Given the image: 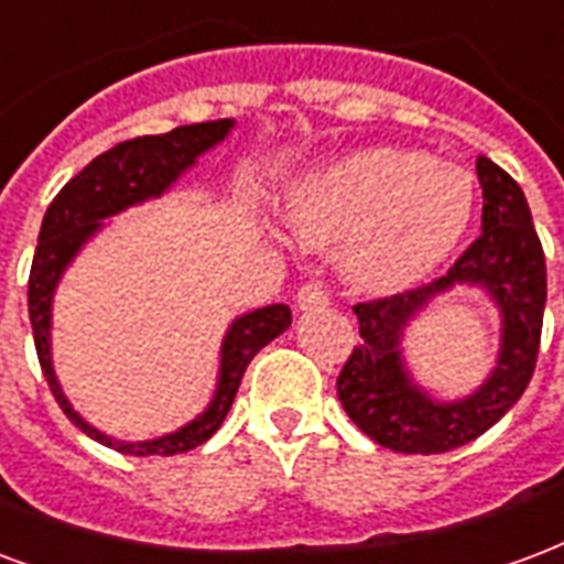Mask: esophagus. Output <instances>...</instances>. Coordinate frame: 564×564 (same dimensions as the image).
<instances>
[{
    "mask_svg": "<svg viewBox=\"0 0 564 564\" xmlns=\"http://www.w3.org/2000/svg\"><path fill=\"white\" fill-rule=\"evenodd\" d=\"M300 312H312V308H321L329 303V294L324 291V285H317V282H308L297 291V297H294Z\"/></svg>",
    "mask_w": 564,
    "mask_h": 564,
    "instance_id": "obj_1",
    "label": "esophagus"
}]
</instances>
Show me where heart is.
I'll return each mask as SVG.
<instances>
[{
    "instance_id": "b5f03b06",
    "label": "heart",
    "mask_w": 564,
    "mask_h": 564,
    "mask_svg": "<svg viewBox=\"0 0 564 564\" xmlns=\"http://www.w3.org/2000/svg\"><path fill=\"white\" fill-rule=\"evenodd\" d=\"M476 184L464 169L404 148H359L315 169L285 198V223L306 247L341 243L350 288L387 297L446 261L467 235Z\"/></svg>"
}]
</instances>
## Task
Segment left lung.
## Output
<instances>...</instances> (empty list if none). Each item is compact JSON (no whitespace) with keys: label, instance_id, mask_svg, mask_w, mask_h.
I'll use <instances>...</instances> for the list:
<instances>
[{"label":"left lung","instance_id":"8db88e82","mask_svg":"<svg viewBox=\"0 0 564 564\" xmlns=\"http://www.w3.org/2000/svg\"><path fill=\"white\" fill-rule=\"evenodd\" d=\"M481 184V235L446 276L395 297L357 303L362 345L341 368L338 401L354 425L392 452L440 455L481 437L514 408L539 359L547 303L544 249L518 181L488 156L476 160ZM452 286H481L500 308V354L469 397L440 402L419 388L403 359L406 327Z\"/></svg>","mask_w":564,"mask_h":564}]
</instances>
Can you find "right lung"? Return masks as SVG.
Masks as SVG:
<instances>
[{"mask_svg":"<svg viewBox=\"0 0 564 564\" xmlns=\"http://www.w3.org/2000/svg\"><path fill=\"white\" fill-rule=\"evenodd\" d=\"M231 127L235 121L223 118V121H205V124L175 127L160 137L127 139L121 145L109 148L106 154L95 156L79 175L70 177L58 189V196L46 207L44 223H41L35 261H32V273H29V321H32V333H35V350L41 368H44V378L56 395L58 408L65 410V416L83 434L116 448V452H124V455H137V458L181 455V452H189L214 437L231 410L237 387H240L252 357L291 327V308L285 303H273V306L235 317L228 324L223 347H219L217 389H214L210 404L193 422H186L172 434L139 440V443L109 437L95 425H88L62 392L56 368H53V297H56V288L70 261L106 226V219L116 217L127 207L142 205V202L169 193L186 169L196 166L198 156L219 145L231 133Z\"/></svg>","mask_w":564,"mask_h":564,"instance_id":"1","label":"right lung"}]
</instances>
